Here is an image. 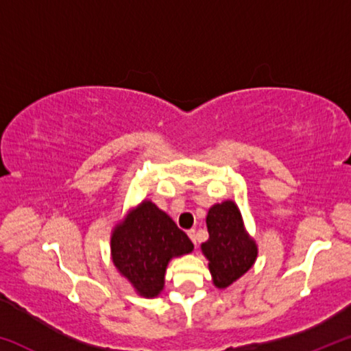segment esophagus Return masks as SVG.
Wrapping results in <instances>:
<instances>
[{
    "label": "esophagus",
    "mask_w": 351,
    "mask_h": 351,
    "mask_svg": "<svg viewBox=\"0 0 351 351\" xmlns=\"http://www.w3.org/2000/svg\"><path fill=\"white\" fill-rule=\"evenodd\" d=\"M187 235L190 237V240H192L195 245H197V232H195V229H190L187 230Z\"/></svg>",
    "instance_id": "esophagus-1"
}]
</instances>
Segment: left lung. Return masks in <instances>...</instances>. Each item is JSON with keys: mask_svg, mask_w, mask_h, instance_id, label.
<instances>
[{"mask_svg": "<svg viewBox=\"0 0 351 351\" xmlns=\"http://www.w3.org/2000/svg\"><path fill=\"white\" fill-rule=\"evenodd\" d=\"M206 224L209 240L201 245V252L209 260L213 285L224 289L252 268L258 246L247 234L241 212L232 199L213 204Z\"/></svg>", "mask_w": 351, "mask_h": 351, "instance_id": "obj_1", "label": "left lung"}]
</instances>
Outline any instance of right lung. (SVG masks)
<instances>
[{
    "mask_svg": "<svg viewBox=\"0 0 351 351\" xmlns=\"http://www.w3.org/2000/svg\"><path fill=\"white\" fill-rule=\"evenodd\" d=\"M111 260L136 293L153 299L162 293L171 258L193 251V243L150 199L133 207L111 230Z\"/></svg>",
    "mask_w": 351,
    "mask_h": 351,
    "instance_id": "add662e5",
    "label": "right lung"
}]
</instances>
